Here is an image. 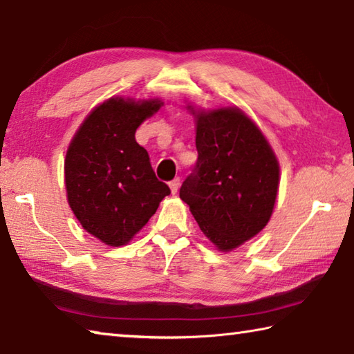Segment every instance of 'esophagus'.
Wrapping results in <instances>:
<instances>
[{"label": "esophagus", "instance_id": "esophagus-1", "mask_svg": "<svg viewBox=\"0 0 354 354\" xmlns=\"http://www.w3.org/2000/svg\"><path fill=\"white\" fill-rule=\"evenodd\" d=\"M169 188H171V193L172 194H177L178 188H180V178H174V180L169 183Z\"/></svg>", "mask_w": 354, "mask_h": 354}]
</instances>
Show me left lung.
<instances>
[{
    "label": "left lung",
    "mask_w": 354,
    "mask_h": 354,
    "mask_svg": "<svg viewBox=\"0 0 354 354\" xmlns=\"http://www.w3.org/2000/svg\"><path fill=\"white\" fill-rule=\"evenodd\" d=\"M187 109L196 120L199 157L180 199L216 249L232 252L270 221L280 165L261 129L236 105Z\"/></svg>",
    "instance_id": "left-lung-1"
}]
</instances>
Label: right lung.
<instances>
[{"mask_svg": "<svg viewBox=\"0 0 354 354\" xmlns=\"http://www.w3.org/2000/svg\"><path fill=\"white\" fill-rule=\"evenodd\" d=\"M161 105L158 97L111 96L86 115L68 146V203L84 230L107 245L130 243L171 194L135 140Z\"/></svg>", "mask_w": 354, "mask_h": 354, "instance_id": "right-lung-1", "label": "right lung"}]
</instances>
